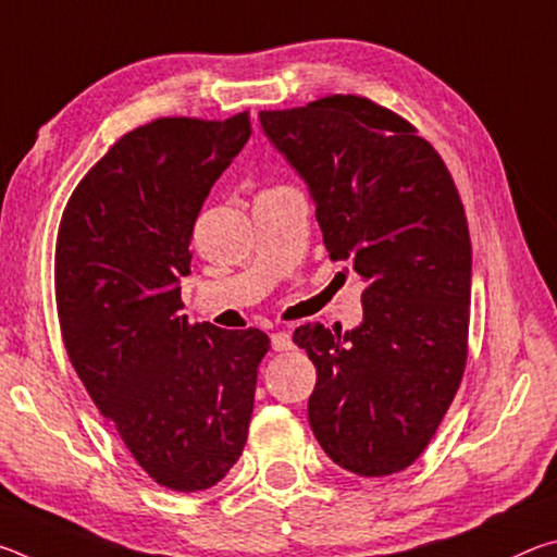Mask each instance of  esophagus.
<instances>
[{"label": "esophagus", "instance_id": "esophagus-1", "mask_svg": "<svg viewBox=\"0 0 557 557\" xmlns=\"http://www.w3.org/2000/svg\"><path fill=\"white\" fill-rule=\"evenodd\" d=\"M270 342H272V348H275V351H289V348H292V336L287 332H275L270 336Z\"/></svg>", "mask_w": 557, "mask_h": 557}]
</instances>
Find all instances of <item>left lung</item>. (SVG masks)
Returning <instances> with one entry per match:
<instances>
[{
  "label": "left lung",
  "mask_w": 557,
  "mask_h": 557,
  "mask_svg": "<svg viewBox=\"0 0 557 557\" xmlns=\"http://www.w3.org/2000/svg\"><path fill=\"white\" fill-rule=\"evenodd\" d=\"M260 125L305 178L332 260L366 282L351 332L299 326L317 366L309 425L358 476L398 474L435 437L467 366L471 243L437 149L361 96L262 110Z\"/></svg>",
  "instance_id": "1"
}]
</instances>
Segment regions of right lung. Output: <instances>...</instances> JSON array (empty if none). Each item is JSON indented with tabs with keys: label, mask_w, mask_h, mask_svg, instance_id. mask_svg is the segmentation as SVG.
<instances>
[{
	"label": "right lung",
	"mask_w": 557,
	"mask_h": 557,
	"mask_svg": "<svg viewBox=\"0 0 557 557\" xmlns=\"http://www.w3.org/2000/svg\"><path fill=\"white\" fill-rule=\"evenodd\" d=\"M250 132L248 110L147 122L81 178L59 225L65 351L129 455L172 492L211 488L238 461L270 348L260 329L188 324L178 287L206 196Z\"/></svg>",
	"instance_id": "right-lung-1"
}]
</instances>
